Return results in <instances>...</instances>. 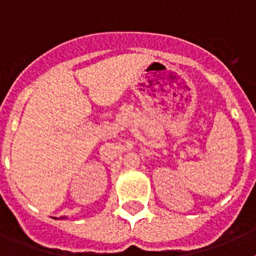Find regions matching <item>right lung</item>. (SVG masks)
Segmentation results:
<instances>
[{"label": "right lung", "mask_w": 256, "mask_h": 256, "mask_svg": "<svg viewBox=\"0 0 256 256\" xmlns=\"http://www.w3.org/2000/svg\"><path fill=\"white\" fill-rule=\"evenodd\" d=\"M55 219H56V218H55Z\"/></svg>", "instance_id": "right-lung-1"}]
</instances>
